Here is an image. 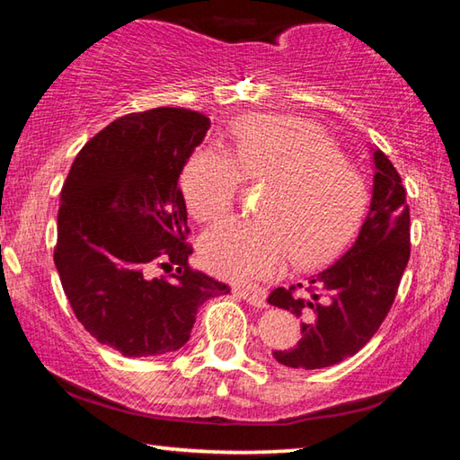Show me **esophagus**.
I'll list each match as a JSON object with an SVG mask.
<instances>
[{
    "label": "esophagus",
    "mask_w": 460,
    "mask_h": 460,
    "mask_svg": "<svg viewBox=\"0 0 460 460\" xmlns=\"http://www.w3.org/2000/svg\"><path fill=\"white\" fill-rule=\"evenodd\" d=\"M237 296H241L245 302H249L252 306H258V308H266L268 302H266V296L261 292H253V290H235Z\"/></svg>",
    "instance_id": "1"
}]
</instances>
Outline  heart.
<instances>
[{
  "mask_svg": "<svg viewBox=\"0 0 460 460\" xmlns=\"http://www.w3.org/2000/svg\"><path fill=\"white\" fill-rule=\"evenodd\" d=\"M243 178L266 184L258 221H227L205 233L200 260L211 274L247 284L282 271L286 258L310 268L329 260L359 223L367 189L361 174L314 123L253 115L233 129V152L207 146L189 160L182 192L199 221L235 207Z\"/></svg>",
  "mask_w": 460,
  "mask_h": 460,
  "instance_id": "heart-1",
  "label": "heart"
}]
</instances>
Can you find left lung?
Returning a JSON list of instances; mask_svg holds the SVG:
<instances>
[{"label": "left lung", "instance_id": "8db88e82", "mask_svg": "<svg viewBox=\"0 0 460 460\" xmlns=\"http://www.w3.org/2000/svg\"><path fill=\"white\" fill-rule=\"evenodd\" d=\"M373 197L355 243L305 284L271 290L268 302L302 318V339L278 363L321 369L367 345L392 308L410 260V207L398 170L373 152Z\"/></svg>", "mask_w": 460, "mask_h": 460}]
</instances>
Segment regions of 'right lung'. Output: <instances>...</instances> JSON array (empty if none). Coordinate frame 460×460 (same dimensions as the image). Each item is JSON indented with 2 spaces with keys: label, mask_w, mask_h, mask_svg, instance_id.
Instances as JSON below:
<instances>
[{
  "label": "right lung",
  "mask_w": 460,
  "mask_h": 460,
  "mask_svg": "<svg viewBox=\"0 0 460 460\" xmlns=\"http://www.w3.org/2000/svg\"><path fill=\"white\" fill-rule=\"evenodd\" d=\"M211 121L155 107L109 123L76 154L60 192L54 247L75 316L126 357L164 355L190 339L200 305L229 286L190 268L178 189ZM160 267L168 277H154Z\"/></svg>",
  "instance_id": "obj_1"
}]
</instances>
